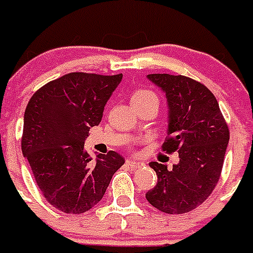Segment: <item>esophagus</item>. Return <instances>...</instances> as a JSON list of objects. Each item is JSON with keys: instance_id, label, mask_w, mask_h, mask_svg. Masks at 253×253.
<instances>
[{"instance_id": "obj_1", "label": "esophagus", "mask_w": 253, "mask_h": 253, "mask_svg": "<svg viewBox=\"0 0 253 253\" xmlns=\"http://www.w3.org/2000/svg\"><path fill=\"white\" fill-rule=\"evenodd\" d=\"M126 165L130 166V168H133V169H136V168H140V166H143V164H141L140 161H136L135 159H127Z\"/></svg>"}]
</instances>
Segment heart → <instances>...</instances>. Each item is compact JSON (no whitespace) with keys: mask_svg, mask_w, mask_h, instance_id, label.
I'll return each instance as SVG.
<instances>
[{"mask_svg":"<svg viewBox=\"0 0 253 253\" xmlns=\"http://www.w3.org/2000/svg\"><path fill=\"white\" fill-rule=\"evenodd\" d=\"M151 98H157L156 93L148 89H139V91L133 92L131 101H145V100H151Z\"/></svg>","mask_w":253,"mask_h":253,"instance_id":"obj_1","label":"heart"}]
</instances>
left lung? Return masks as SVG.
Here are the masks:
<instances>
[{"label":"left lung","instance_id":"obj_1","mask_svg":"<svg viewBox=\"0 0 253 253\" xmlns=\"http://www.w3.org/2000/svg\"><path fill=\"white\" fill-rule=\"evenodd\" d=\"M147 78L165 92L169 108L166 153L178 151L179 162L168 165L151 162L157 184L145 194L155 208L182 214L204 203L214 190L229 144V127L214 94L191 78L149 74Z\"/></svg>","mask_w":253,"mask_h":253}]
</instances>
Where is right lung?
<instances>
[{
	"instance_id": "right-lung-1",
	"label": "right lung",
	"mask_w": 253,
	"mask_h": 253,
	"mask_svg": "<svg viewBox=\"0 0 253 253\" xmlns=\"http://www.w3.org/2000/svg\"><path fill=\"white\" fill-rule=\"evenodd\" d=\"M122 77L66 74L42 85L27 105L22 152L45 200L61 212L80 214L93 208L125 164L114 151L93 161L84 149L89 128L101 122Z\"/></svg>"
}]
</instances>
